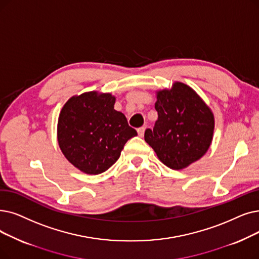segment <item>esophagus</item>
Segmentation results:
<instances>
[{
    "label": "esophagus",
    "mask_w": 259,
    "mask_h": 259,
    "mask_svg": "<svg viewBox=\"0 0 259 259\" xmlns=\"http://www.w3.org/2000/svg\"><path fill=\"white\" fill-rule=\"evenodd\" d=\"M145 129H146V127H141V128H139V129H138V133H139V136H140L141 138H142V137H144Z\"/></svg>",
    "instance_id": "1"
}]
</instances>
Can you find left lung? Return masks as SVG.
<instances>
[{
    "mask_svg": "<svg viewBox=\"0 0 259 259\" xmlns=\"http://www.w3.org/2000/svg\"><path fill=\"white\" fill-rule=\"evenodd\" d=\"M157 120L146 129L145 141L160 161L172 169H183L203 156L212 139L213 115L192 88L176 82L156 95Z\"/></svg>",
    "mask_w": 259,
    "mask_h": 259,
    "instance_id": "1",
    "label": "left lung"
}]
</instances>
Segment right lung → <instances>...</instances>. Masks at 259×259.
I'll use <instances>...</instances> for the list:
<instances>
[{"mask_svg":"<svg viewBox=\"0 0 259 259\" xmlns=\"http://www.w3.org/2000/svg\"><path fill=\"white\" fill-rule=\"evenodd\" d=\"M115 97L97 92L73 96L58 119V143L64 156L78 169L98 175L120 155L123 146L138 136L126 116L114 110Z\"/></svg>","mask_w":259,"mask_h":259,"instance_id":"right-lung-1","label":"right lung"}]
</instances>
